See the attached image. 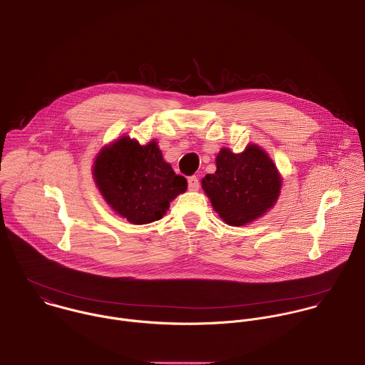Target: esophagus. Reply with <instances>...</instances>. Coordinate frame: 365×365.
Returning a JSON list of instances; mask_svg holds the SVG:
<instances>
[{
  "mask_svg": "<svg viewBox=\"0 0 365 365\" xmlns=\"http://www.w3.org/2000/svg\"><path fill=\"white\" fill-rule=\"evenodd\" d=\"M188 188L191 191H197L200 188V180L195 177V175H191L188 177Z\"/></svg>",
  "mask_w": 365,
  "mask_h": 365,
  "instance_id": "34e87169",
  "label": "esophagus"
}]
</instances>
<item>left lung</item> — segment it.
Returning <instances> with one entry per match:
<instances>
[{"label":"left lung","instance_id":"left-lung-1","mask_svg":"<svg viewBox=\"0 0 365 365\" xmlns=\"http://www.w3.org/2000/svg\"><path fill=\"white\" fill-rule=\"evenodd\" d=\"M214 210L232 227H243L270 210L282 188L280 174L270 157L256 144L235 154L222 148L217 171L201 181Z\"/></svg>","mask_w":365,"mask_h":365}]
</instances>
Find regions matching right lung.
I'll list each match as a JSON object with an SVG mask.
<instances>
[{"label": "right lung", "mask_w": 365, "mask_h": 365, "mask_svg": "<svg viewBox=\"0 0 365 365\" xmlns=\"http://www.w3.org/2000/svg\"><path fill=\"white\" fill-rule=\"evenodd\" d=\"M93 178L112 210L135 225L161 220L170 202L187 190V180L164 161L157 141L140 145L128 135L101 150Z\"/></svg>", "instance_id": "1"}]
</instances>
